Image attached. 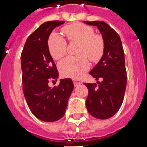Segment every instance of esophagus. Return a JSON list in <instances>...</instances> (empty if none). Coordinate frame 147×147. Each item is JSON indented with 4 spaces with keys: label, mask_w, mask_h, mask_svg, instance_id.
Segmentation results:
<instances>
[{
    "label": "esophagus",
    "mask_w": 147,
    "mask_h": 147,
    "mask_svg": "<svg viewBox=\"0 0 147 147\" xmlns=\"http://www.w3.org/2000/svg\"><path fill=\"white\" fill-rule=\"evenodd\" d=\"M82 82H78V81H74V85L76 86H78L80 84H82Z\"/></svg>",
    "instance_id": "1"
}]
</instances>
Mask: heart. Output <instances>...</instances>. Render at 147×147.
<instances>
[{
	"label": "heart",
	"mask_w": 147,
	"mask_h": 147,
	"mask_svg": "<svg viewBox=\"0 0 147 147\" xmlns=\"http://www.w3.org/2000/svg\"><path fill=\"white\" fill-rule=\"evenodd\" d=\"M63 32L69 41L79 43L77 52L79 56L63 59L59 64V70L64 76L78 79L84 76L90 68L86 56L93 62L100 59L104 52V40L100 34H94L91 27L82 23L65 26ZM47 45L53 59H61L66 53V41L57 33H53L50 36Z\"/></svg>",
	"instance_id": "b5f03b06"
}]
</instances>
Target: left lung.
<instances>
[{
	"mask_svg": "<svg viewBox=\"0 0 147 147\" xmlns=\"http://www.w3.org/2000/svg\"><path fill=\"white\" fill-rule=\"evenodd\" d=\"M96 26L104 40V52L100 60L90 74L98 81L94 84L85 83L88 89L86 107L94 118L107 119L115 115L121 107L127 84L124 50L119 35L102 21L88 22Z\"/></svg>",
	"mask_w": 147,
	"mask_h": 147,
	"instance_id": "1",
	"label": "left lung"
}]
</instances>
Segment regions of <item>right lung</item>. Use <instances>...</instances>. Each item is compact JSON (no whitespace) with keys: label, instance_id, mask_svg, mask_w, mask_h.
<instances>
[{"label":"right lung","instance_id":"obj_1","mask_svg":"<svg viewBox=\"0 0 147 147\" xmlns=\"http://www.w3.org/2000/svg\"><path fill=\"white\" fill-rule=\"evenodd\" d=\"M64 21H49L40 25L26 41L21 54L22 88L26 102L34 116L53 122L64 115L74 88L71 78L59 80L57 87L48 85L57 81L59 73L48 49L49 36Z\"/></svg>","mask_w":147,"mask_h":147}]
</instances>
